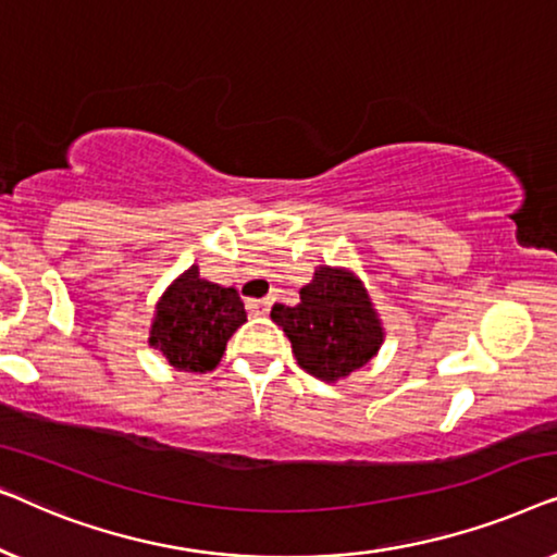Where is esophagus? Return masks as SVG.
I'll return each mask as SVG.
<instances>
[{
    "instance_id": "esophagus-1",
    "label": "esophagus",
    "mask_w": 557,
    "mask_h": 557,
    "mask_svg": "<svg viewBox=\"0 0 557 557\" xmlns=\"http://www.w3.org/2000/svg\"><path fill=\"white\" fill-rule=\"evenodd\" d=\"M246 309H248L250 317H263V314H269L271 299H250L246 304Z\"/></svg>"
}]
</instances>
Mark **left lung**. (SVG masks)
I'll return each instance as SVG.
<instances>
[{"mask_svg": "<svg viewBox=\"0 0 557 557\" xmlns=\"http://www.w3.org/2000/svg\"><path fill=\"white\" fill-rule=\"evenodd\" d=\"M299 294L296 307L276 304L271 319L286 332L301 370L332 383L375 357L383 326L352 273L324 265Z\"/></svg>", "mask_w": 557, "mask_h": 557, "instance_id": "8db88e82", "label": "left lung"}]
</instances>
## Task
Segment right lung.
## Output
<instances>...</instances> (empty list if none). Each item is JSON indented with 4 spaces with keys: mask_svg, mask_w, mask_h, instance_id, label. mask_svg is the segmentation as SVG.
Returning a JSON list of instances; mask_svg holds the SVG:
<instances>
[{
    "mask_svg": "<svg viewBox=\"0 0 557 557\" xmlns=\"http://www.w3.org/2000/svg\"><path fill=\"white\" fill-rule=\"evenodd\" d=\"M246 319L238 292L200 278L193 265L157 304L149 345L162 349L172 368L208 372L220 362L227 339Z\"/></svg>",
    "mask_w": 557,
    "mask_h": 557,
    "instance_id": "1",
    "label": "right lung"
}]
</instances>
